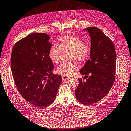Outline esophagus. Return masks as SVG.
Wrapping results in <instances>:
<instances>
[{
    "instance_id": "34e87169",
    "label": "esophagus",
    "mask_w": 131,
    "mask_h": 131,
    "mask_svg": "<svg viewBox=\"0 0 131 131\" xmlns=\"http://www.w3.org/2000/svg\"><path fill=\"white\" fill-rule=\"evenodd\" d=\"M70 78L68 76H64L63 75L62 76V79L63 80H68V79H69Z\"/></svg>"
}]
</instances>
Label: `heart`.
I'll return each mask as SVG.
<instances>
[{
	"label": "heart",
	"instance_id": "b5f03b06",
	"mask_svg": "<svg viewBox=\"0 0 131 131\" xmlns=\"http://www.w3.org/2000/svg\"><path fill=\"white\" fill-rule=\"evenodd\" d=\"M59 44H54L49 52V56L52 62L57 64L60 61L62 50L70 51L69 59L78 62H82L89 57L91 46L88 43H84L83 40L76 35H65L62 36L58 40ZM78 67L73 62H63L56 69L57 73L64 76L72 75Z\"/></svg>",
	"mask_w": 131,
	"mask_h": 131
}]
</instances>
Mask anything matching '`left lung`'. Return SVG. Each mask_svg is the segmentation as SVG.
<instances>
[{
	"mask_svg": "<svg viewBox=\"0 0 131 131\" xmlns=\"http://www.w3.org/2000/svg\"><path fill=\"white\" fill-rule=\"evenodd\" d=\"M85 30L91 38V52L80 73L87 79L78 78L75 94L79 102L88 105L100 101L111 89L115 79L116 53L112 41L100 29L91 27Z\"/></svg>",
	"mask_w": 131,
	"mask_h": 131,
	"instance_id": "obj_1",
	"label": "left lung"
}]
</instances>
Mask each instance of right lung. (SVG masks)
Instances as JSON below:
<instances>
[{
    "label": "right lung",
    "mask_w": 131,
    "mask_h": 131,
    "mask_svg": "<svg viewBox=\"0 0 131 131\" xmlns=\"http://www.w3.org/2000/svg\"><path fill=\"white\" fill-rule=\"evenodd\" d=\"M50 39L43 33L30 34L15 44L11 53V68L16 86L23 98L38 108L54 102L62 82L61 76L52 72Z\"/></svg>",
    "instance_id": "obj_1"
}]
</instances>
